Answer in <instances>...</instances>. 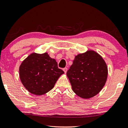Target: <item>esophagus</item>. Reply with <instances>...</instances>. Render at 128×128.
<instances>
[{
	"label": "esophagus",
	"instance_id": "34e87169",
	"mask_svg": "<svg viewBox=\"0 0 128 128\" xmlns=\"http://www.w3.org/2000/svg\"><path fill=\"white\" fill-rule=\"evenodd\" d=\"M63 70H64V73L66 74V72H67V68H66V67H65V68H64L63 69Z\"/></svg>",
	"mask_w": 128,
	"mask_h": 128
}]
</instances>
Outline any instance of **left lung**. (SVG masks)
<instances>
[{
  "label": "left lung",
  "instance_id": "1",
  "mask_svg": "<svg viewBox=\"0 0 128 128\" xmlns=\"http://www.w3.org/2000/svg\"><path fill=\"white\" fill-rule=\"evenodd\" d=\"M108 74L104 60L93 50L76 56L67 72L72 90L79 97L86 99L100 92L106 82Z\"/></svg>",
  "mask_w": 128,
  "mask_h": 128
}]
</instances>
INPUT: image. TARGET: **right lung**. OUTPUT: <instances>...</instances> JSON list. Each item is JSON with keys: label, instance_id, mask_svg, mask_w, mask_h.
Wrapping results in <instances>:
<instances>
[{"label": "right lung", "instance_id": "1", "mask_svg": "<svg viewBox=\"0 0 128 128\" xmlns=\"http://www.w3.org/2000/svg\"><path fill=\"white\" fill-rule=\"evenodd\" d=\"M19 71L23 86L36 95H43L52 90L64 74L58 67L56 60L50 58L47 52L31 54L22 62Z\"/></svg>", "mask_w": 128, "mask_h": 128}]
</instances>
